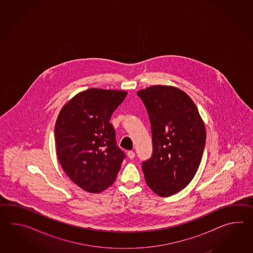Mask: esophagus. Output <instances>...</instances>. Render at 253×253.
I'll return each instance as SVG.
<instances>
[{
    "instance_id": "34e87169",
    "label": "esophagus",
    "mask_w": 253,
    "mask_h": 253,
    "mask_svg": "<svg viewBox=\"0 0 253 253\" xmlns=\"http://www.w3.org/2000/svg\"><path fill=\"white\" fill-rule=\"evenodd\" d=\"M127 156H128L129 159H133L134 157V153L133 151H128L127 152Z\"/></svg>"
}]
</instances>
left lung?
<instances>
[{
    "label": "left lung",
    "instance_id": "8db88e82",
    "mask_svg": "<svg viewBox=\"0 0 253 253\" xmlns=\"http://www.w3.org/2000/svg\"><path fill=\"white\" fill-rule=\"evenodd\" d=\"M150 119L153 155L143 162L148 187L162 197L185 188L198 170L206 130L197 107L180 88L156 85L137 91Z\"/></svg>",
    "mask_w": 253,
    "mask_h": 253
}]
</instances>
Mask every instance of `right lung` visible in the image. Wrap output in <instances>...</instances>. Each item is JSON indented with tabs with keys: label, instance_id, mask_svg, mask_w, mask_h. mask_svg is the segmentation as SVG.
Masks as SVG:
<instances>
[{
	"label": "right lung",
	"instance_id": "right-lung-1",
	"mask_svg": "<svg viewBox=\"0 0 253 253\" xmlns=\"http://www.w3.org/2000/svg\"><path fill=\"white\" fill-rule=\"evenodd\" d=\"M126 95L93 87L77 94L59 111L55 124L59 164L70 180L88 193L109 187L124 160L109 120Z\"/></svg>",
	"mask_w": 253,
	"mask_h": 253
}]
</instances>
